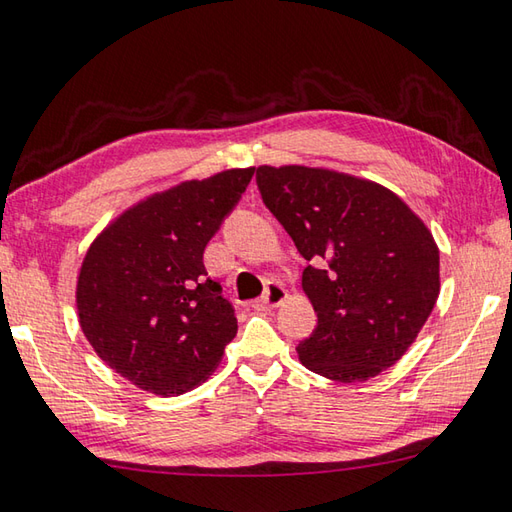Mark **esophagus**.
<instances>
[{
    "label": "esophagus",
    "instance_id": "esophagus-1",
    "mask_svg": "<svg viewBox=\"0 0 512 512\" xmlns=\"http://www.w3.org/2000/svg\"><path fill=\"white\" fill-rule=\"evenodd\" d=\"M286 297L288 295L284 291V286H280L277 282H268L264 297H259V300L253 306L257 311H268V309H275V306H280L286 300Z\"/></svg>",
    "mask_w": 512,
    "mask_h": 512
}]
</instances>
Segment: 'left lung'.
<instances>
[{"label": "left lung", "instance_id": "obj_1", "mask_svg": "<svg viewBox=\"0 0 512 512\" xmlns=\"http://www.w3.org/2000/svg\"><path fill=\"white\" fill-rule=\"evenodd\" d=\"M266 208L309 262L302 288L318 327L297 347L306 367L360 383L410 349L439 297L432 232L392 190L324 167H257Z\"/></svg>", "mask_w": 512, "mask_h": 512}]
</instances>
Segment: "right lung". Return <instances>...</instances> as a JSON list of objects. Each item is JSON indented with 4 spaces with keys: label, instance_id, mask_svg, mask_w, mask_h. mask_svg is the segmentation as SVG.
Masks as SVG:
<instances>
[{
    "label": "right lung",
    "instance_id": "add662e5",
    "mask_svg": "<svg viewBox=\"0 0 512 512\" xmlns=\"http://www.w3.org/2000/svg\"><path fill=\"white\" fill-rule=\"evenodd\" d=\"M253 174L235 167L156 192L87 250L76 288L80 327L98 356L145 392H190L237 336L235 309L208 277L203 250Z\"/></svg>",
    "mask_w": 512,
    "mask_h": 512
}]
</instances>
